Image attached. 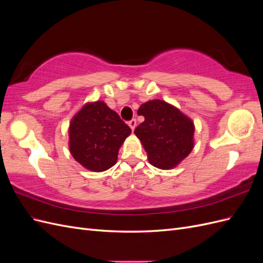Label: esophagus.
Wrapping results in <instances>:
<instances>
[{
	"label": "esophagus",
	"mask_w": 263,
	"mask_h": 263,
	"mask_svg": "<svg viewBox=\"0 0 263 263\" xmlns=\"http://www.w3.org/2000/svg\"><path fill=\"white\" fill-rule=\"evenodd\" d=\"M128 125H129V127H130V128H132V130H134L135 128H136V125H137V121H136V119H132V121H129L128 122Z\"/></svg>",
	"instance_id": "esophagus-1"
}]
</instances>
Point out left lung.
Returning <instances> with one entry per match:
<instances>
[{
	"label": "left lung",
	"instance_id": "left-lung-1",
	"mask_svg": "<svg viewBox=\"0 0 263 263\" xmlns=\"http://www.w3.org/2000/svg\"><path fill=\"white\" fill-rule=\"evenodd\" d=\"M138 115L145 117L135 135L145 148L148 160L158 169H173L194 147V123L181 110L162 100L141 104Z\"/></svg>",
	"mask_w": 263,
	"mask_h": 263
}]
</instances>
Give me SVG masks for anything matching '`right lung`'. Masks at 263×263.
I'll return each mask as SVG.
<instances>
[{
    "instance_id": "add662e5",
    "label": "right lung",
    "mask_w": 263,
    "mask_h": 263,
    "mask_svg": "<svg viewBox=\"0 0 263 263\" xmlns=\"http://www.w3.org/2000/svg\"><path fill=\"white\" fill-rule=\"evenodd\" d=\"M130 133L104 102H87L70 122V153L85 169L105 171L116 163L119 148Z\"/></svg>"
}]
</instances>
